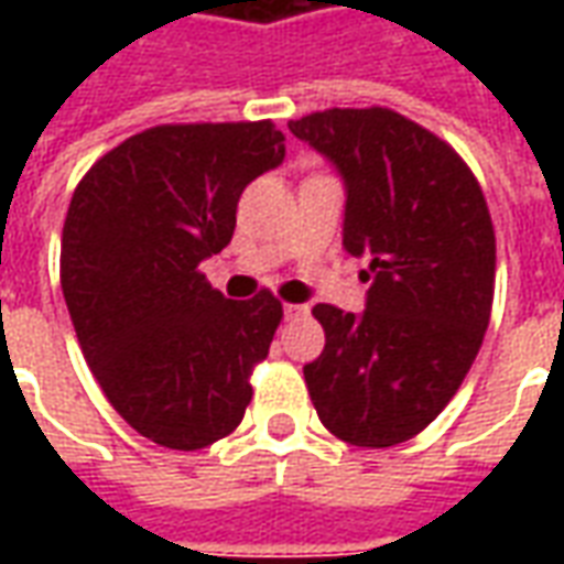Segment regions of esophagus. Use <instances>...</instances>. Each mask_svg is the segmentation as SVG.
I'll return each mask as SVG.
<instances>
[{
  "label": "esophagus",
  "mask_w": 564,
  "mask_h": 564,
  "mask_svg": "<svg viewBox=\"0 0 564 564\" xmlns=\"http://www.w3.org/2000/svg\"><path fill=\"white\" fill-rule=\"evenodd\" d=\"M307 314V305H295V302H286L283 305V317L286 319H299V317H305Z\"/></svg>",
  "instance_id": "1"
}]
</instances>
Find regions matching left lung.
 I'll return each mask as SVG.
<instances>
[{
  "instance_id": "obj_1",
  "label": "left lung",
  "mask_w": 564,
  "mask_h": 564,
  "mask_svg": "<svg viewBox=\"0 0 564 564\" xmlns=\"http://www.w3.org/2000/svg\"><path fill=\"white\" fill-rule=\"evenodd\" d=\"M347 189L344 250L366 257L362 314L317 305L326 347L305 366L319 423L356 447L420 435L456 395L496 293V229L484 189L447 141L390 108L290 120Z\"/></svg>"
}]
</instances>
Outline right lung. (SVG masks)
Wrapping results in <instances>:
<instances>
[{"label": "right lung", "instance_id": "1", "mask_svg": "<svg viewBox=\"0 0 564 564\" xmlns=\"http://www.w3.org/2000/svg\"><path fill=\"white\" fill-rule=\"evenodd\" d=\"M283 153L271 120L165 123L108 150L72 196L68 317L108 402L160 447H208L250 404L283 307L269 290L226 299L198 262L232 241L245 186Z\"/></svg>", "mask_w": 564, "mask_h": 564}]
</instances>
